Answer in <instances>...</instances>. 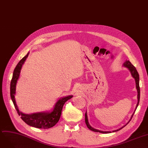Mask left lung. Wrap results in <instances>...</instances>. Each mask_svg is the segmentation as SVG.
I'll list each match as a JSON object with an SVG mask.
<instances>
[{"label": "left lung", "instance_id": "8db88e82", "mask_svg": "<svg viewBox=\"0 0 148 148\" xmlns=\"http://www.w3.org/2000/svg\"><path fill=\"white\" fill-rule=\"evenodd\" d=\"M124 66L128 68V69L130 70V72L131 73V75L132 76V77L134 78L136 80V88L137 89V92H138V103L137 104V107L136 108H137L138 105V103H139V101H140V86H139V75L137 71V70L136 69V67L134 66L132 64L131 62L128 60V61H126L124 64H123ZM134 114H132V117L133 116ZM132 118V117H131ZM131 121V120H130ZM85 121H86V123L87 125V126L88 127V128L89 130H90L91 131H95V132H101V133H103V134H105V133H110L111 132V131H99V130H97L96 129H94L91 126L89 125L88 123V119H87V113H86L85 114ZM126 125H125V126H123L122 128L125 127V126H126ZM122 128L119 129V130H115V131H113L112 132H116V131H117L119 130H121Z\"/></svg>", "mask_w": 148, "mask_h": 148}]
</instances>
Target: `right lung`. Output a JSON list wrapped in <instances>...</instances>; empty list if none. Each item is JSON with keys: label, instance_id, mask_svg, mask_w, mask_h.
<instances>
[{"label": "right lung", "instance_id": "1", "mask_svg": "<svg viewBox=\"0 0 148 148\" xmlns=\"http://www.w3.org/2000/svg\"><path fill=\"white\" fill-rule=\"evenodd\" d=\"M28 55H29V53L20 61L14 69V70L12 78L10 84L11 98L18 114L26 124L37 128L48 129L53 127L59 121L63 105L66 101L71 99L73 96H69L60 99L55 104L53 110L51 112H38V113H34L32 114H26L19 111L14 98V95L16 93V86L17 79L19 78L20 70L22 69V65L27 58Z\"/></svg>", "mask_w": 148, "mask_h": 148}]
</instances>
